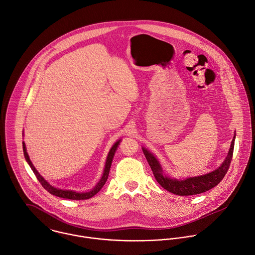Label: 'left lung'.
Listing matches in <instances>:
<instances>
[{
	"mask_svg": "<svg viewBox=\"0 0 255 255\" xmlns=\"http://www.w3.org/2000/svg\"><path fill=\"white\" fill-rule=\"evenodd\" d=\"M235 139H236V133L234 136V139L231 144V148L229 151V154L223 164L215 171L205 174L203 176L198 177H190L186 179H175L170 178L167 175H165L163 168L154 154H152L149 150L142 147L143 153L153 171L154 177L156 181L167 191H169L172 194L178 195V196H192V195H198L205 193L213 188H215L217 185H219L222 180L225 178L234 154V148H235Z\"/></svg>",
	"mask_w": 255,
	"mask_h": 255,
	"instance_id": "8db88e82",
	"label": "left lung"
}]
</instances>
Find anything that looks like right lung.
<instances>
[{"mask_svg": "<svg viewBox=\"0 0 255 255\" xmlns=\"http://www.w3.org/2000/svg\"><path fill=\"white\" fill-rule=\"evenodd\" d=\"M121 140H118L110 149L109 153H108V156L106 158V163H105V167H104V171H103V175L101 177V179L99 180V182L96 184V186L90 190L89 192H85V193H79V192H75V191H71V190H62V189H57L53 186H51L46 180L43 179V177L40 176V174L36 171V169L34 168V166L32 165L28 155H27V152H26V148H25V144L24 142H22V150H23V155H24V158H25V161L27 162V164L29 165L30 169L32 170V172L34 173L36 179L39 181V183L41 184V186L51 195L53 196H56V197H59V198H63V199H68V200H77V201H80V200H87V199H90L92 198L93 196H95L101 189L102 187L105 185L107 179H108V175H109V171H110V167H111V163H112V160H113V157L115 155V152L120 144Z\"/></svg>", "mask_w": 255, "mask_h": 255, "instance_id": "right-lung-1", "label": "right lung"}]
</instances>
